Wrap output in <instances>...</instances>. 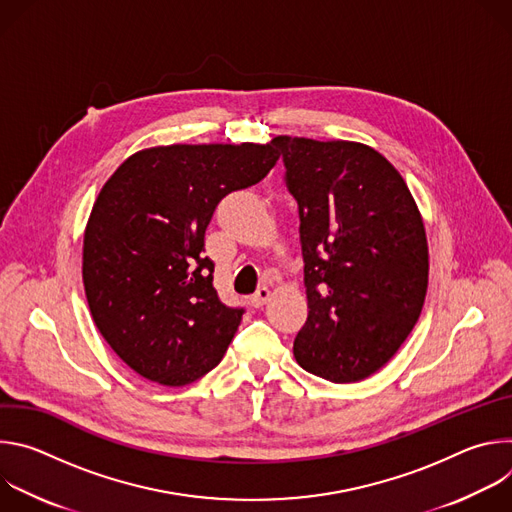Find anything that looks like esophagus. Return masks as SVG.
<instances>
[{"mask_svg": "<svg viewBox=\"0 0 512 512\" xmlns=\"http://www.w3.org/2000/svg\"><path fill=\"white\" fill-rule=\"evenodd\" d=\"M271 298V289L267 287V285H261L255 294L251 296V304L255 306V308H261L263 304H267V300Z\"/></svg>", "mask_w": 512, "mask_h": 512, "instance_id": "1", "label": "esophagus"}]
</instances>
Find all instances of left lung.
I'll return each instance as SVG.
<instances>
[{
	"label": "left lung",
	"mask_w": 512,
	"mask_h": 512,
	"mask_svg": "<svg viewBox=\"0 0 512 512\" xmlns=\"http://www.w3.org/2000/svg\"><path fill=\"white\" fill-rule=\"evenodd\" d=\"M285 186L298 202L308 320L300 367L356 383L391 360L427 291L425 227L401 174L356 141L279 135Z\"/></svg>",
	"instance_id": "1"
}]
</instances>
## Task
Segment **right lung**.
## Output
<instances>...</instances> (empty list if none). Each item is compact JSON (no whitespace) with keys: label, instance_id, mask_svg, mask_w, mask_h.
Instances as JSON below:
<instances>
[{"label":"right lung","instance_id":"obj_1","mask_svg":"<svg viewBox=\"0 0 512 512\" xmlns=\"http://www.w3.org/2000/svg\"><path fill=\"white\" fill-rule=\"evenodd\" d=\"M277 160L275 139L160 145L101 188L85 229V294L107 344L143 379L184 387L223 360L245 310L218 298L204 233L216 204Z\"/></svg>","mask_w":512,"mask_h":512}]
</instances>
